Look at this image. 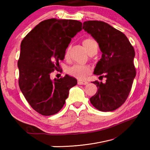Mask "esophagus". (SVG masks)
<instances>
[{
    "label": "esophagus",
    "instance_id": "obj_1",
    "mask_svg": "<svg viewBox=\"0 0 150 150\" xmlns=\"http://www.w3.org/2000/svg\"><path fill=\"white\" fill-rule=\"evenodd\" d=\"M77 84L78 85H86V84H87V81H82V80H78Z\"/></svg>",
    "mask_w": 150,
    "mask_h": 150
}]
</instances>
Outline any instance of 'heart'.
Returning <instances> with one entry per match:
<instances>
[{"label":"heart","mask_w":150,"mask_h":150,"mask_svg":"<svg viewBox=\"0 0 150 150\" xmlns=\"http://www.w3.org/2000/svg\"><path fill=\"white\" fill-rule=\"evenodd\" d=\"M83 44L87 50L88 54L91 53L94 50L96 46H97L96 42L93 39L88 38L85 40L83 42ZM68 54V50H67L65 53V55ZM90 67L87 65H74L72 67H69L67 69V73L73 77H77L79 79H83L87 76L90 72Z\"/></svg>","instance_id":"1"}]
</instances>
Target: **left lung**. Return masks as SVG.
Wrapping results in <instances>:
<instances>
[{
	"label": "left lung",
	"instance_id": "obj_1",
	"mask_svg": "<svg viewBox=\"0 0 150 150\" xmlns=\"http://www.w3.org/2000/svg\"><path fill=\"white\" fill-rule=\"evenodd\" d=\"M83 28L95 38L103 53L94 74L106 79L105 83L93 81L98 91L90 101L98 110L113 111L127 99L136 77L134 49L125 34L105 22L86 21Z\"/></svg>",
	"mask_w": 150,
	"mask_h": 150
}]
</instances>
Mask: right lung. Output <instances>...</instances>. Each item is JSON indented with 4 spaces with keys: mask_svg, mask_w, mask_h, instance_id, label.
I'll return each instance as SVG.
<instances>
[{
    "mask_svg": "<svg viewBox=\"0 0 150 150\" xmlns=\"http://www.w3.org/2000/svg\"><path fill=\"white\" fill-rule=\"evenodd\" d=\"M82 23L75 20H45L34 27L21 42L18 67L19 87L28 103L44 116L57 113L64 105L69 91L77 83L65 75L50 78L63 60L72 38L82 30Z\"/></svg>",
    "mask_w": 150,
    "mask_h": 150,
    "instance_id": "obj_1",
    "label": "right lung"
}]
</instances>
